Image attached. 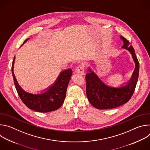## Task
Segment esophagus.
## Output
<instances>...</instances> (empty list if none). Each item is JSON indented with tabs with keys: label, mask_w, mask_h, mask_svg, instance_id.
<instances>
[{
	"label": "esophagus",
	"mask_w": 150,
	"mask_h": 150,
	"mask_svg": "<svg viewBox=\"0 0 150 150\" xmlns=\"http://www.w3.org/2000/svg\"><path fill=\"white\" fill-rule=\"evenodd\" d=\"M76 72L79 75H84V68L82 65L78 66L76 69Z\"/></svg>",
	"instance_id": "1"
}]
</instances>
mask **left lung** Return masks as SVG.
I'll use <instances>...</instances> for the list:
<instances>
[{"label": "left lung", "instance_id": "left-lung-1", "mask_svg": "<svg viewBox=\"0 0 150 150\" xmlns=\"http://www.w3.org/2000/svg\"><path fill=\"white\" fill-rule=\"evenodd\" d=\"M123 42L122 48L125 49L131 54L135 63V68L131 78L125 85L119 87H113L105 84L97 75L88 68L86 74V94L88 101L94 108L103 110L117 108L127 103L132 96L139 76V64L134 49L129 42L122 36L120 37Z\"/></svg>", "mask_w": 150, "mask_h": 150}]
</instances>
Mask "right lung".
I'll list each match as a JSON object with an SVG mask.
<instances>
[{"label":"right lung","instance_id":"obj_1","mask_svg":"<svg viewBox=\"0 0 150 150\" xmlns=\"http://www.w3.org/2000/svg\"><path fill=\"white\" fill-rule=\"evenodd\" d=\"M27 38L23 45L28 40ZM15 56L12 66V73L15 88L18 94L28 108L41 113L54 111L60 108L65 99L67 90L71 80L72 71L71 69L60 72L55 82L40 94H32L24 91L15 78L13 73V65Z\"/></svg>","mask_w":150,"mask_h":150}]
</instances>
